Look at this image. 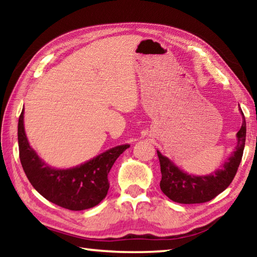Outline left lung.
<instances>
[{"label": "left lung", "instance_id": "8db88e82", "mask_svg": "<svg viewBox=\"0 0 257 257\" xmlns=\"http://www.w3.org/2000/svg\"><path fill=\"white\" fill-rule=\"evenodd\" d=\"M242 124L237 133V146L222 169L208 176H193L180 170L167 156L158 151L162 179L161 190L171 201L180 204H199L211 201L220 193L228 188L236 176L242 158L246 141V121L243 113Z\"/></svg>", "mask_w": 257, "mask_h": 257}]
</instances>
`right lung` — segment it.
Returning a JSON list of instances; mask_svg holds the SVG:
<instances>
[{
	"mask_svg": "<svg viewBox=\"0 0 257 257\" xmlns=\"http://www.w3.org/2000/svg\"><path fill=\"white\" fill-rule=\"evenodd\" d=\"M18 143L21 165L34 188L47 201L71 211L92 208L105 198L110 188L108 172L130 146H115L75 168L53 169L43 162L29 145L24 127V108L18 122Z\"/></svg>",
	"mask_w": 257,
	"mask_h": 257,
	"instance_id": "obj_1",
	"label": "right lung"
}]
</instances>
